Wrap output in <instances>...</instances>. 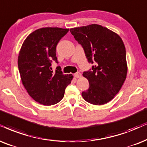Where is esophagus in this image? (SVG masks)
I'll use <instances>...</instances> for the list:
<instances>
[{"mask_svg":"<svg viewBox=\"0 0 147 147\" xmlns=\"http://www.w3.org/2000/svg\"><path fill=\"white\" fill-rule=\"evenodd\" d=\"M75 77H77V78H80V77H81V72H77V73H75Z\"/></svg>","mask_w":147,"mask_h":147,"instance_id":"obj_1","label":"esophagus"}]
</instances>
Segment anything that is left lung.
I'll list each match as a JSON object with an SVG mask.
<instances>
[{"mask_svg": "<svg viewBox=\"0 0 147 147\" xmlns=\"http://www.w3.org/2000/svg\"><path fill=\"white\" fill-rule=\"evenodd\" d=\"M82 46L92 68L83 76L89 81L88 90L82 92L85 101L102 105L111 101L121 88L127 75L125 45L121 37L98 24L70 29Z\"/></svg>", "mask_w": 147, "mask_h": 147, "instance_id": "obj_1", "label": "left lung"}]
</instances>
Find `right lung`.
<instances>
[{"instance_id": "right-lung-1", "label": "right lung", "mask_w": 147, "mask_h": 147, "mask_svg": "<svg viewBox=\"0 0 147 147\" xmlns=\"http://www.w3.org/2000/svg\"><path fill=\"white\" fill-rule=\"evenodd\" d=\"M68 29L42 28L31 33L24 40L18 56V69L24 87L30 96L41 105H53L64 97L65 89L72 79L64 75L57 63L56 46Z\"/></svg>"}]
</instances>
